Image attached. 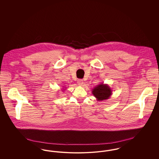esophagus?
<instances>
[{"label":"esophagus","mask_w":159,"mask_h":159,"mask_svg":"<svg viewBox=\"0 0 159 159\" xmlns=\"http://www.w3.org/2000/svg\"><path fill=\"white\" fill-rule=\"evenodd\" d=\"M77 83H78V84H79V86H83V80H82V79H79V80H77Z\"/></svg>","instance_id":"34e87169"}]
</instances>
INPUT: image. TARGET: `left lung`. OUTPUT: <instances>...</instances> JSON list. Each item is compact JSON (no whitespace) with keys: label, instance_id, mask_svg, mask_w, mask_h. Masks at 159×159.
Segmentation results:
<instances>
[{"label":"left lung","instance_id":"1","mask_svg":"<svg viewBox=\"0 0 159 159\" xmlns=\"http://www.w3.org/2000/svg\"><path fill=\"white\" fill-rule=\"evenodd\" d=\"M97 101H104L110 98L112 95V90L107 84L102 83L97 85L92 91Z\"/></svg>","mask_w":159,"mask_h":159}]
</instances>
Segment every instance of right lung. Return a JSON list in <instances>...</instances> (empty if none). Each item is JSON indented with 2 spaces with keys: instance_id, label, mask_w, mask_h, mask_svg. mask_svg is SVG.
Masks as SVG:
<instances>
[{
  "instance_id": "right-lung-1",
  "label": "right lung",
  "mask_w": 159,
  "mask_h": 159,
  "mask_svg": "<svg viewBox=\"0 0 159 159\" xmlns=\"http://www.w3.org/2000/svg\"><path fill=\"white\" fill-rule=\"evenodd\" d=\"M64 90H65V89H63V90H62V91H64Z\"/></svg>"
}]
</instances>
